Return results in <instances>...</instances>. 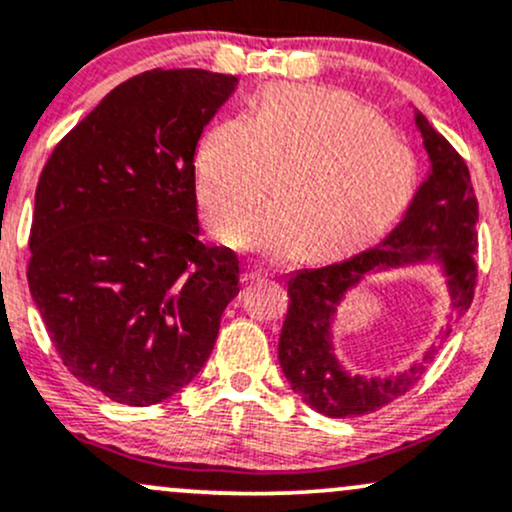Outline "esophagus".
I'll list each match as a JSON object with an SVG mask.
<instances>
[{
  "mask_svg": "<svg viewBox=\"0 0 512 512\" xmlns=\"http://www.w3.org/2000/svg\"><path fill=\"white\" fill-rule=\"evenodd\" d=\"M265 279V274L257 272V269H247V272L243 274V282L245 284H255V282H262Z\"/></svg>",
  "mask_w": 512,
  "mask_h": 512,
  "instance_id": "esophagus-1",
  "label": "esophagus"
}]
</instances>
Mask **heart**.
<instances>
[{
  "instance_id": "1",
  "label": "heart",
  "mask_w": 512,
  "mask_h": 512,
  "mask_svg": "<svg viewBox=\"0 0 512 512\" xmlns=\"http://www.w3.org/2000/svg\"><path fill=\"white\" fill-rule=\"evenodd\" d=\"M272 260L330 257L367 243L406 206L415 182L411 145L372 111L303 84L269 87L250 114L213 126L194 160L196 199L213 233Z\"/></svg>"
}]
</instances>
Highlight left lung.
I'll list each match as a JSON object with an SVG mask.
<instances>
[{"label": "left lung", "mask_w": 512, "mask_h": 512, "mask_svg": "<svg viewBox=\"0 0 512 512\" xmlns=\"http://www.w3.org/2000/svg\"><path fill=\"white\" fill-rule=\"evenodd\" d=\"M430 172L415 192L406 216L379 245L350 260L318 269H301L289 277V311L279 335V364L294 393L313 411L328 418H355L379 411L396 401L425 372L435 350L425 352L411 369L389 376H362L347 372L333 352V316L352 286L367 274L437 262L445 274L452 316H464L476 289L474 252L479 245L474 187L464 157L445 136L415 111ZM452 328L442 330V338Z\"/></svg>", "instance_id": "8db88e82"}]
</instances>
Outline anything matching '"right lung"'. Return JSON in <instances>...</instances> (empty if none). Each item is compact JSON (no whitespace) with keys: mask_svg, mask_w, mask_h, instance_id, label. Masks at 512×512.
Returning a JSON list of instances; mask_svg holds the SVG:
<instances>
[{"mask_svg":"<svg viewBox=\"0 0 512 512\" xmlns=\"http://www.w3.org/2000/svg\"><path fill=\"white\" fill-rule=\"evenodd\" d=\"M238 77L150 70L55 145L36 187L28 289L72 376L126 406L189 384L238 296L240 260L199 240L194 153Z\"/></svg>","mask_w":512,"mask_h":512,"instance_id":"1","label":"right lung"}]
</instances>
